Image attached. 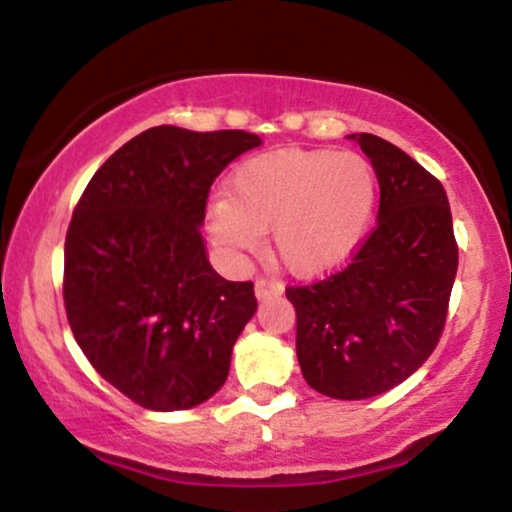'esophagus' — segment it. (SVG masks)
<instances>
[{
    "label": "esophagus",
    "instance_id": "34e87169",
    "mask_svg": "<svg viewBox=\"0 0 512 512\" xmlns=\"http://www.w3.org/2000/svg\"><path fill=\"white\" fill-rule=\"evenodd\" d=\"M276 293H281V284H276V281H269V279H257L255 281L257 301H264V298L276 296Z\"/></svg>",
    "mask_w": 512,
    "mask_h": 512
}]
</instances>
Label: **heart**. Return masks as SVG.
I'll list each match as a JSON object with an SVG mask.
<instances>
[{
  "instance_id": "obj_1",
  "label": "heart",
  "mask_w": 512,
  "mask_h": 512,
  "mask_svg": "<svg viewBox=\"0 0 512 512\" xmlns=\"http://www.w3.org/2000/svg\"><path fill=\"white\" fill-rule=\"evenodd\" d=\"M373 166L354 151H274L233 170L226 199L211 204L214 243L250 255L272 231L274 252L298 276L339 267L366 233L375 207Z\"/></svg>"
}]
</instances>
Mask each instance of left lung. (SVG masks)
<instances>
[{
  "label": "left lung",
  "instance_id": "left-lung-1",
  "mask_svg": "<svg viewBox=\"0 0 512 512\" xmlns=\"http://www.w3.org/2000/svg\"><path fill=\"white\" fill-rule=\"evenodd\" d=\"M380 185L378 226L342 272L289 286L296 354L313 390L368 399L404 383L436 349L457 274L443 185L375 134H349Z\"/></svg>",
  "mask_w": 512,
  "mask_h": 512
}]
</instances>
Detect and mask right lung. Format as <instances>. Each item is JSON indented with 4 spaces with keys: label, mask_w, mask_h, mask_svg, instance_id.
<instances>
[{
    "label": "right lung",
    "mask_w": 512,
    "mask_h": 512,
    "mask_svg": "<svg viewBox=\"0 0 512 512\" xmlns=\"http://www.w3.org/2000/svg\"><path fill=\"white\" fill-rule=\"evenodd\" d=\"M260 144L240 129L151 127L76 204L64 240L69 327L101 378L139 407L192 409L226 383L255 289L214 272L199 228L211 182Z\"/></svg>",
    "instance_id": "add662e5"
}]
</instances>
